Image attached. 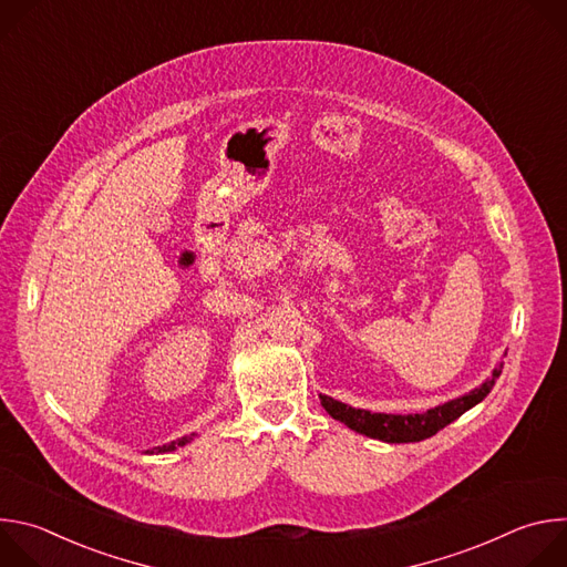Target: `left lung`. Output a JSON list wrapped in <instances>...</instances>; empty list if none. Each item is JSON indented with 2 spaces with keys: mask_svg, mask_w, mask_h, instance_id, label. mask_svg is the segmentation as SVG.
<instances>
[{
  "mask_svg": "<svg viewBox=\"0 0 567 567\" xmlns=\"http://www.w3.org/2000/svg\"><path fill=\"white\" fill-rule=\"evenodd\" d=\"M503 372V363L494 370V377L489 381H484L480 388L471 390L464 396H457L453 401L442 403V406H435L422 415H383V413H370V411H361V409H352L346 406V403L320 394V403L326 406V411L343 422L348 429L381 440V442H390V444H406V442H422L426 437H433L437 431H442L444 426H449L451 422H455L460 415H464L468 409H473L475 403H480L484 396L489 394V390L494 388L496 379Z\"/></svg>",
  "mask_w": 567,
  "mask_h": 567,
  "instance_id": "left-lung-1",
  "label": "left lung"
}]
</instances>
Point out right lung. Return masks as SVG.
I'll use <instances>...</instances> for the list:
<instances>
[{
	"label": "right lung",
	"mask_w": 567,
	"mask_h": 567,
	"mask_svg": "<svg viewBox=\"0 0 567 567\" xmlns=\"http://www.w3.org/2000/svg\"><path fill=\"white\" fill-rule=\"evenodd\" d=\"M195 437V433L193 435H186V437H182V440H177V442H171V444H164V446H158V453H168V451H175L177 446H184L186 442H190ZM154 453V451H152Z\"/></svg>",
	"instance_id": "1"
}]
</instances>
